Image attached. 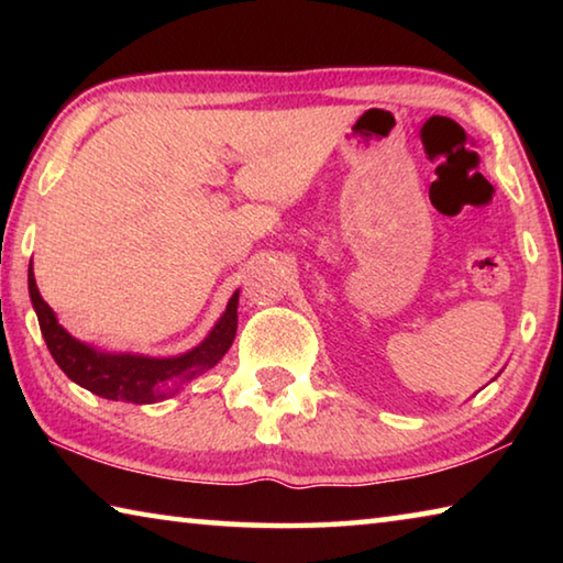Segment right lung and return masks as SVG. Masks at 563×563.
<instances>
[{
	"label": "right lung",
	"mask_w": 563,
	"mask_h": 563,
	"mask_svg": "<svg viewBox=\"0 0 563 563\" xmlns=\"http://www.w3.org/2000/svg\"><path fill=\"white\" fill-rule=\"evenodd\" d=\"M30 298L40 318V328L46 347H49L56 365L71 383L81 385L89 393L103 399L133 405H154L176 395L190 379L203 375L206 369L221 362V357L233 345L238 330V292L228 300V308L208 332L201 345L178 357H146L131 352H103L79 342L66 332L54 310L44 302L36 288L34 271L30 265Z\"/></svg>",
	"instance_id": "add662e5"
}]
</instances>
